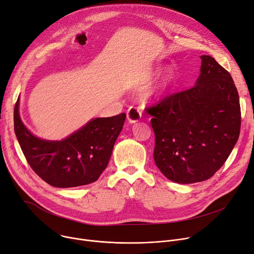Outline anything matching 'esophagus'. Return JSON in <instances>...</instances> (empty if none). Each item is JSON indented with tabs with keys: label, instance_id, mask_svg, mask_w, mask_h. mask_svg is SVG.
I'll return each mask as SVG.
<instances>
[{
	"label": "esophagus",
	"instance_id": "esophagus-1",
	"mask_svg": "<svg viewBox=\"0 0 254 254\" xmlns=\"http://www.w3.org/2000/svg\"><path fill=\"white\" fill-rule=\"evenodd\" d=\"M127 116L129 124H134L141 120L142 113L137 107H129L127 112Z\"/></svg>",
	"mask_w": 254,
	"mask_h": 254
}]
</instances>
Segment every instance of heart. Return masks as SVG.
Returning <instances> with one entry per match:
<instances>
[{"label": "heart", "instance_id": "b5f03b06", "mask_svg": "<svg viewBox=\"0 0 254 254\" xmlns=\"http://www.w3.org/2000/svg\"><path fill=\"white\" fill-rule=\"evenodd\" d=\"M152 76H153V74L149 75L147 79H148V80L151 79ZM174 77H175V71H174V69L170 68V69H168V70L166 71L165 75L162 77V79L159 81V83L155 87V89H154L153 91H152L151 95L156 97V98L161 97V96L168 90V88H170L171 83H172L173 80H174Z\"/></svg>", "mask_w": 254, "mask_h": 254}]
</instances>
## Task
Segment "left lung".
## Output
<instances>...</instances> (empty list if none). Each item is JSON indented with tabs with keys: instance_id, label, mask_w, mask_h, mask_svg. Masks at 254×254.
<instances>
[{
	"instance_id": "1",
	"label": "left lung",
	"mask_w": 254,
	"mask_h": 254,
	"mask_svg": "<svg viewBox=\"0 0 254 254\" xmlns=\"http://www.w3.org/2000/svg\"><path fill=\"white\" fill-rule=\"evenodd\" d=\"M195 86L164 98L146 111L153 116L154 161L168 180L193 184L221 168L240 134L238 91L231 74L202 55Z\"/></svg>"
}]
</instances>
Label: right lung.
I'll return each mask as SVG.
<instances>
[{
  "label": "right lung",
  "instance_id": "add662e5",
  "mask_svg": "<svg viewBox=\"0 0 254 254\" xmlns=\"http://www.w3.org/2000/svg\"><path fill=\"white\" fill-rule=\"evenodd\" d=\"M126 113L93 118L61 141L36 137L22 123L19 98L14 108V130L23 154L41 179L57 188L96 182L106 168Z\"/></svg>",
  "mask_w": 254,
  "mask_h": 254
}]
</instances>
